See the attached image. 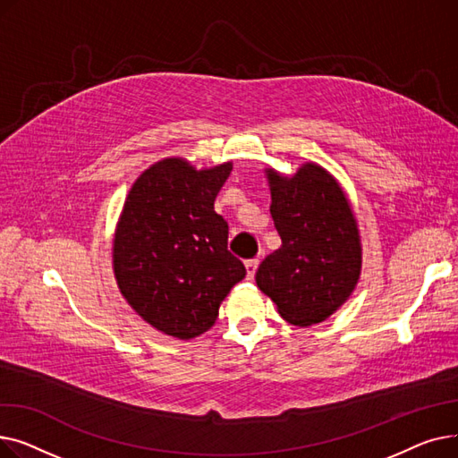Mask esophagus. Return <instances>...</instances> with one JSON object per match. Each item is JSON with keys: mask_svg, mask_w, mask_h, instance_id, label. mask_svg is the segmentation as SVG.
I'll list each match as a JSON object with an SVG mask.
<instances>
[{"mask_svg": "<svg viewBox=\"0 0 458 458\" xmlns=\"http://www.w3.org/2000/svg\"><path fill=\"white\" fill-rule=\"evenodd\" d=\"M258 266H259V259H249V261H245V269H247V278H249V280L254 278Z\"/></svg>", "mask_w": 458, "mask_h": 458, "instance_id": "34e87169", "label": "esophagus"}]
</instances>
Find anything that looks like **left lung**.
<instances>
[{"instance_id": "8db88e82", "label": "left lung", "mask_w": 458, "mask_h": 458, "mask_svg": "<svg viewBox=\"0 0 458 458\" xmlns=\"http://www.w3.org/2000/svg\"><path fill=\"white\" fill-rule=\"evenodd\" d=\"M266 176L282 247L261 261L256 284L287 323H323L347 302L362 273L352 206L342 183L314 161L292 176L267 166Z\"/></svg>"}]
</instances>
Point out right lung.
<instances>
[{
    "label": "right lung",
    "instance_id": "obj_1",
    "mask_svg": "<svg viewBox=\"0 0 458 458\" xmlns=\"http://www.w3.org/2000/svg\"><path fill=\"white\" fill-rule=\"evenodd\" d=\"M232 161L197 168L165 157L133 182L113 235L120 293L157 332L192 340L213 327L245 266L228 252V225L213 209Z\"/></svg>",
    "mask_w": 458,
    "mask_h": 458
}]
</instances>
